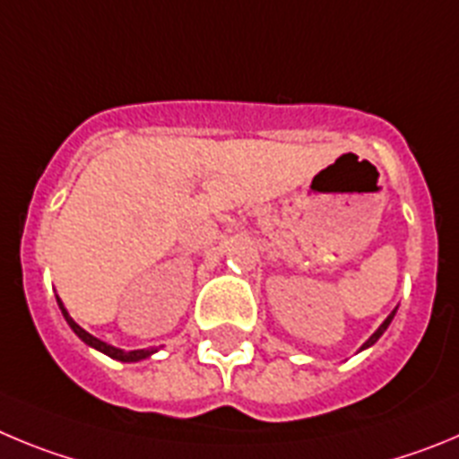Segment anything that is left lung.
<instances>
[{"mask_svg":"<svg viewBox=\"0 0 459 459\" xmlns=\"http://www.w3.org/2000/svg\"><path fill=\"white\" fill-rule=\"evenodd\" d=\"M395 311H398V308H394V311H391V313H389V317H386V320H384V322H382V325H379V327H377V329H375V333H373V336H370V338H368V341L363 342L361 348H359V352H361V350H368V348H370V345H375V342H377V341H379V336H382V333H384V332H386V329H389V325H391V320H394Z\"/></svg>","mask_w":459,"mask_h":459,"instance_id":"1","label":"left lung"}]
</instances>
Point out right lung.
Returning <instances> with one entry per match:
<instances>
[{
  "label": "right lung",
  "instance_id": "add662e5",
  "mask_svg": "<svg viewBox=\"0 0 459 459\" xmlns=\"http://www.w3.org/2000/svg\"><path fill=\"white\" fill-rule=\"evenodd\" d=\"M56 304H59L61 313H64L65 322H68V327L73 329V332H75L77 336H80L82 341H84L86 345H89V348L98 350V352L107 354V357L117 359V361H123V363H132V361H142V359H148V357H152V354L158 352V348H146V350H130V352H126V350H121V348H114V345H109V342L100 341V338H96V336H91V333L86 332V329H82L80 325H77V322L73 320V317H70V313L65 311L64 301H61L59 297H56Z\"/></svg>",
  "mask_w": 459,
  "mask_h": 459
}]
</instances>
